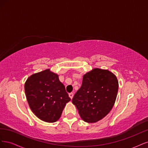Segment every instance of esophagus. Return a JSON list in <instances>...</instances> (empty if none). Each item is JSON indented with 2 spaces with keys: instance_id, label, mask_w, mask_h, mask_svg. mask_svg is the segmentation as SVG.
Returning a JSON list of instances; mask_svg holds the SVG:
<instances>
[{
  "instance_id": "obj_1",
  "label": "esophagus",
  "mask_w": 148,
  "mask_h": 148,
  "mask_svg": "<svg viewBox=\"0 0 148 148\" xmlns=\"http://www.w3.org/2000/svg\"><path fill=\"white\" fill-rule=\"evenodd\" d=\"M69 97L71 98V99H73V96H74V93H69Z\"/></svg>"
}]
</instances>
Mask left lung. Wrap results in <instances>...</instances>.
Wrapping results in <instances>:
<instances>
[{
    "mask_svg": "<svg viewBox=\"0 0 148 148\" xmlns=\"http://www.w3.org/2000/svg\"><path fill=\"white\" fill-rule=\"evenodd\" d=\"M119 88L116 76L106 69L95 68L84 75L82 86L72 102L82 120L95 123L111 111Z\"/></svg>",
    "mask_w": 148,
    "mask_h": 148,
    "instance_id": "obj_1",
    "label": "left lung"
}]
</instances>
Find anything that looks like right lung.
<instances>
[{"label": "right lung", "mask_w": 148, "mask_h": 148, "mask_svg": "<svg viewBox=\"0 0 148 148\" xmlns=\"http://www.w3.org/2000/svg\"><path fill=\"white\" fill-rule=\"evenodd\" d=\"M25 90L32 112L46 122L58 121L66 104L71 100L58 75L49 69L28 77Z\"/></svg>", "instance_id": "1"}]
</instances>
